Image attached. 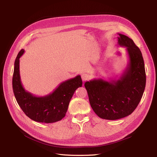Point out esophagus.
Returning <instances> with one entry per match:
<instances>
[{
  "label": "esophagus",
  "instance_id": "34e87169",
  "mask_svg": "<svg viewBox=\"0 0 157 157\" xmlns=\"http://www.w3.org/2000/svg\"><path fill=\"white\" fill-rule=\"evenodd\" d=\"M81 78H82V80H83V81H86V80H87L88 79V75L87 74L83 73L81 75Z\"/></svg>",
  "mask_w": 157,
  "mask_h": 157
}]
</instances>
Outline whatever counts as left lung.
Masks as SVG:
<instances>
[{
	"instance_id": "left-lung-1",
	"label": "left lung",
	"mask_w": 157,
	"mask_h": 157,
	"mask_svg": "<svg viewBox=\"0 0 157 157\" xmlns=\"http://www.w3.org/2000/svg\"><path fill=\"white\" fill-rule=\"evenodd\" d=\"M118 44L126 47L129 63L117 80L94 79L85 82L90 105L96 115L106 120L130 115L143 96L146 84L142 54L132 39L118 33Z\"/></svg>"
}]
</instances>
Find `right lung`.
Here are the masks:
<instances>
[{"label": "right lung", "mask_w": 157, "mask_h": 157, "mask_svg": "<svg viewBox=\"0 0 157 157\" xmlns=\"http://www.w3.org/2000/svg\"><path fill=\"white\" fill-rule=\"evenodd\" d=\"M25 50L19 52L14 63L12 88L16 101L22 111L33 121L53 123L61 121L65 116L71 98L75 90L81 87L80 75L60 83L52 93L38 97L26 91L23 87L20 74V58Z\"/></svg>", "instance_id": "right-lung-1"}]
</instances>
